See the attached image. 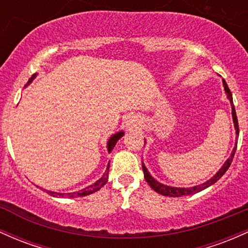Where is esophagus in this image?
<instances>
[{"label":"esophagus","mask_w":248,"mask_h":248,"mask_svg":"<svg viewBox=\"0 0 248 248\" xmlns=\"http://www.w3.org/2000/svg\"><path fill=\"white\" fill-rule=\"evenodd\" d=\"M140 126V121H139L138 117L132 116L129 117L125 122V127H126V131H133V130H137Z\"/></svg>","instance_id":"esophagus-1"}]
</instances>
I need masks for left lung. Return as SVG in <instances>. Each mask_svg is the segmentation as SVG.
<instances>
[{
	"instance_id": "8db88e82",
	"label": "left lung",
	"mask_w": 248,
	"mask_h": 248,
	"mask_svg": "<svg viewBox=\"0 0 248 248\" xmlns=\"http://www.w3.org/2000/svg\"><path fill=\"white\" fill-rule=\"evenodd\" d=\"M222 80V87H224V90H225V93H226V97L227 99H229L230 103H231V107H232V119H233V124H234V130H235V143H234V147H233L232 150V154L229 158H227V160L225 161L224 164H222V166L220 169H219V171L217 172L216 174L212 178H210V179L207 180V182L202 183V184H199V185H196V186H191V187H176V186H170V185H165L163 184V183H159L158 180H155L154 177L151 176V173L149 172V170L146 169L145 164L141 161V168H143V171H144V178H145V180L147 183H149V185L151 186V188L154 191L157 192V193L161 194V196H166V197H183V196H191V194H196L198 193V192L205 190V188L210 187L211 185H213L214 183L218 182L220 178L224 176L225 172L227 171L230 168L231 163H232L233 160V157H234V154H235V150H236V144H238V137H239V125H238V118H236V113H235V109H234V105H233V98H232V93L230 91L229 89V85H227V83L225 82V79H221ZM146 143V141H145Z\"/></svg>"
}]
</instances>
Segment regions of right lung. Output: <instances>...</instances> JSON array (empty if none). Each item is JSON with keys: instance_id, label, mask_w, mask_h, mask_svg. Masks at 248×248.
Here are the masks:
<instances>
[{"instance_id": "1", "label": "right lung", "mask_w": 248, "mask_h": 248, "mask_svg": "<svg viewBox=\"0 0 248 248\" xmlns=\"http://www.w3.org/2000/svg\"><path fill=\"white\" fill-rule=\"evenodd\" d=\"M36 76H37V74H34L31 77H30V79L28 80L26 87H28V85H29L30 83H31L32 80L36 78ZM123 136H124L123 130H121V131H118V132L113 133V135H111V137L108 139V143H107V149H108V152H109V154L111 151H112V149L115 147L117 141H118L119 139L123 137ZM109 168H110V161L108 163L107 170H105V172L103 173V176L99 178L97 182H94L93 185H89V186H87V187L83 188V190H80V191L71 192V193H58V192H54V191H46H46L48 192V193L51 194V196H54V197H66V198H76V197L89 196V194L94 193L96 191L101 190L103 186L107 184L108 179H109Z\"/></svg>"}]
</instances>
